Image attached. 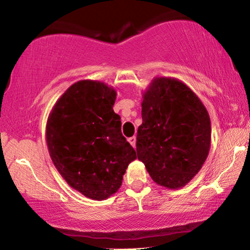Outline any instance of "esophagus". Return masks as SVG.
<instances>
[{
  "instance_id": "obj_1",
  "label": "esophagus",
  "mask_w": 250,
  "mask_h": 250,
  "mask_svg": "<svg viewBox=\"0 0 250 250\" xmlns=\"http://www.w3.org/2000/svg\"><path fill=\"white\" fill-rule=\"evenodd\" d=\"M128 141L130 143V145H131L132 147H136V141H137V139H136V137H130L129 139H128Z\"/></svg>"
}]
</instances>
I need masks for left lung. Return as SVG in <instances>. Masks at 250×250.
<instances>
[{
  "instance_id": "left-lung-1",
  "label": "left lung",
  "mask_w": 250,
  "mask_h": 250,
  "mask_svg": "<svg viewBox=\"0 0 250 250\" xmlns=\"http://www.w3.org/2000/svg\"><path fill=\"white\" fill-rule=\"evenodd\" d=\"M143 124L137 155L156 184L178 189L192 181L207 161L211 121L194 92L174 77H154L143 93Z\"/></svg>"
}]
</instances>
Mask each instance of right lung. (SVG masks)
I'll use <instances>...</instances> for the list:
<instances>
[{
  "instance_id": "1",
  "label": "right lung",
  "mask_w": 250,
  "mask_h": 250,
  "mask_svg": "<svg viewBox=\"0 0 250 250\" xmlns=\"http://www.w3.org/2000/svg\"><path fill=\"white\" fill-rule=\"evenodd\" d=\"M114 87L82 80L66 89L48 115L46 141L54 165L70 188L102 201L118 192L137 159L113 111Z\"/></svg>"
}]
</instances>
